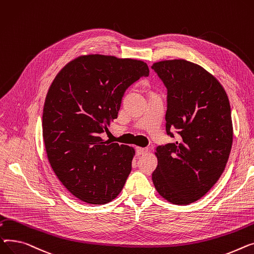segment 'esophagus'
Here are the masks:
<instances>
[{"label":"esophagus","instance_id":"1","mask_svg":"<svg viewBox=\"0 0 254 254\" xmlns=\"http://www.w3.org/2000/svg\"><path fill=\"white\" fill-rule=\"evenodd\" d=\"M147 152H148V148H146V147H140V146L136 147V153H137L138 156L139 155H145Z\"/></svg>","mask_w":254,"mask_h":254}]
</instances>
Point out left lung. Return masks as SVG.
<instances>
[{
	"label": "left lung",
	"mask_w": 254,
	"mask_h": 254,
	"mask_svg": "<svg viewBox=\"0 0 254 254\" xmlns=\"http://www.w3.org/2000/svg\"><path fill=\"white\" fill-rule=\"evenodd\" d=\"M167 87L166 131L175 143L159 146L152 174L159 195L175 205L202 198L225 171L233 144L229 97L219 81L186 59L153 64Z\"/></svg>",
	"instance_id": "left-lung-1"
}]
</instances>
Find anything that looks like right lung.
<instances>
[{
  "mask_svg": "<svg viewBox=\"0 0 254 254\" xmlns=\"http://www.w3.org/2000/svg\"><path fill=\"white\" fill-rule=\"evenodd\" d=\"M148 72L137 59L81 55L49 87L42 120L45 150L58 180L79 200L106 204L121 192L135 150L100 134L117 119L126 89Z\"/></svg>",
  "mask_w": 254,
  "mask_h": 254,
  "instance_id": "1",
  "label": "right lung"
}]
</instances>
